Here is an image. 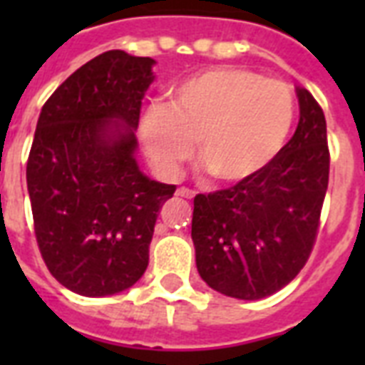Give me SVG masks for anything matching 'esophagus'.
Here are the masks:
<instances>
[{
	"label": "esophagus",
	"instance_id": "1",
	"mask_svg": "<svg viewBox=\"0 0 365 365\" xmlns=\"http://www.w3.org/2000/svg\"><path fill=\"white\" fill-rule=\"evenodd\" d=\"M178 197H183V199H193L195 197V191L193 189H189V187H180L176 191Z\"/></svg>",
	"mask_w": 365,
	"mask_h": 365
}]
</instances>
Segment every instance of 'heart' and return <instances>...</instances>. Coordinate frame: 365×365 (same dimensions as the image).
I'll list each match as a JSON object with an SVG mask.
<instances>
[{
    "mask_svg": "<svg viewBox=\"0 0 365 365\" xmlns=\"http://www.w3.org/2000/svg\"><path fill=\"white\" fill-rule=\"evenodd\" d=\"M294 94L282 81L244 68H212L187 77L166 106L143 115L142 142L163 174L199 160L217 182L239 183L271 165L294 123Z\"/></svg>",
    "mask_w": 365,
    "mask_h": 365,
    "instance_id": "obj_1",
    "label": "heart"
}]
</instances>
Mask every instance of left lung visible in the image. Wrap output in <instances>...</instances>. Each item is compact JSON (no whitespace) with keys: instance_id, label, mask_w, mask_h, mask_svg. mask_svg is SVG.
Returning <instances> with one entry per match:
<instances>
[{"instance_id":"1","label":"left lung","mask_w":365,"mask_h":365,"mask_svg":"<svg viewBox=\"0 0 365 365\" xmlns=\"http://www.w3.org/2000/svg\"><path fill=\"white\" fill-rule=\"evenodd\" d=\"M297 128L271 165L193 200L197 269L229 297L255 301L284 288L317 242L329 180L326 117L307 88H297Z\"/></svg>"}]
</instances>
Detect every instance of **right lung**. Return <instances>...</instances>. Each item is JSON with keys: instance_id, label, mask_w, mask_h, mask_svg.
<instances>
[{"instance_id": "right-lung-1", "label": "right lung", "mask_w": 365, "mask_h": 365, "mask_svg": "<svg viewBox=\"0 0 365 365\" xmlns=\"http://www.w3.org/2000/svg\"><path fill=\"white\" fill-rule=\"evenodd\" d=\"M155 60L108 51L45 102L26 182L45 265L87 297L119 294L148 269L160 206L176 185L143 176L134 159Z\"/></svg>"}]
</instances>
